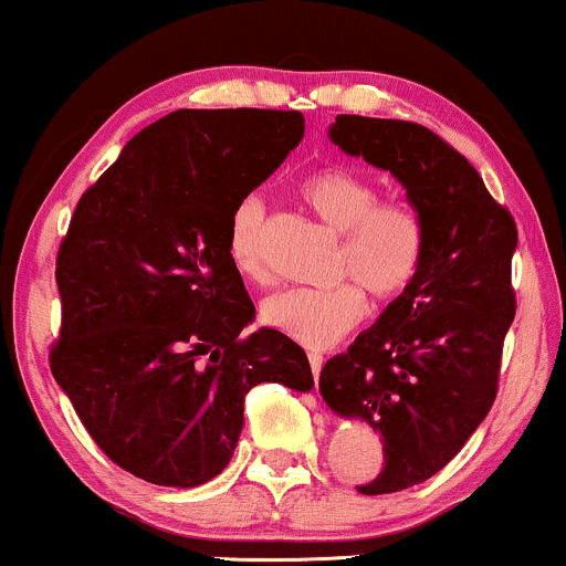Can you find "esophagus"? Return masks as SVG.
I'll return each instance as SVG.
<instances>
[{
    "mask_svg": "<svg viewBox=\"0 0 566 566\" xmlns=\"http://www.w3.org/2000/svg\"><path fill=\"white\" fill-rule=\"evenodd\" d=\"M308 361H311V373H314V378H319V373H322V365H324V356H322V350L311 348V350H308Z\"/></svg>",
    "mask_w": 566,
    "mask_h": 566,
    "instance_id": "esophagus-1",
    "label": "esophagus"
}]
</instances>
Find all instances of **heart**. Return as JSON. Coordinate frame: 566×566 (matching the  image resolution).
Instances as JSON below:
<instances>
[{
  "label": "heart",
  "mask_w": 566,
  "mask_h": 566,
  "mask_svg": "<svg viewBox=\"0 0 566 566\" xmlns=\"http://www.w3.org/2000/svg\"><path fill=\"white\" fill-rule=\"evenodd\" d=\"M301 199L329 229L340 231L337 274L327 287H292L263 303V319L292 340L324 348L340 340L367 314V291L394 301L418 282L428 255L423 212L409 199H380V188L346 167H324L303 178ZM265 205L250 193L233 207L226 250L233 269L252 282H265Z\"/></svg>",
  "instance_id": "b5f03b06"
}]
</instances>
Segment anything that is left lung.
<instances>
[{
  "label": "left lung",
  "mask_w": 566,
  "mask_h": 566,
  "mask_svg": "<svg viewBox=\"0 0 566 566\" xmlns=\"http://www.w3.org/2000/svg\"><path fill=\"white\" fill-rule=\"evenodd\" d=\"M329 138L391 172L428 226L418 282L319 378L337 415L380 433L382 469L356 490L386 495L444 469L495 405L518 233L476 167L428 127L340 114Z\"/></svg>",
  "instance_id": "left-lung-1"
}]
</instances>
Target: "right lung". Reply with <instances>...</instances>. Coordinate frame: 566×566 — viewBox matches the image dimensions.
<instances>
[{
	"label": "right lung",
	"instance_id": "right-lung-1",
	"mask_svg": "<svg viewBox=\"0 0 566 566\" xmlns=\"http://www.w3.org/2000/svg\"><path fill=\"white\" fill-rule=\"evenodd\" d=\"M301 112L180 108L82 193L55 261L50 369L119 469L197 486L229 465L258 382L311 391L305 350L255 316L226 237L233 207L303 138Z\"/></svg>",
	"mask_w": 566,
	"mask_h": 566
}]
</instances>
